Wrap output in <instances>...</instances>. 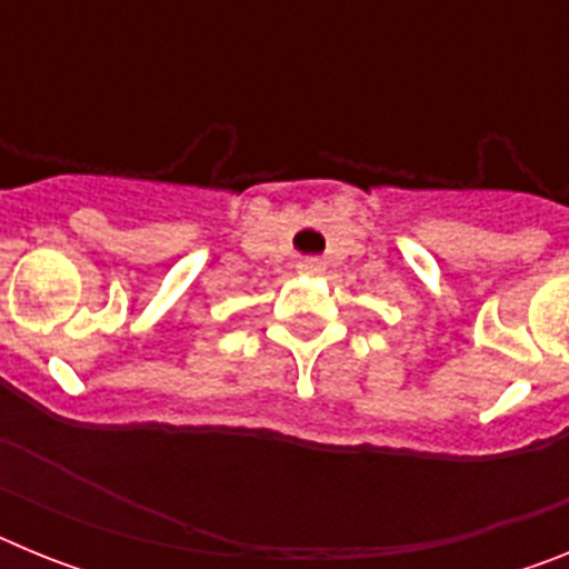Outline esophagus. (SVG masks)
<instances>
[{"label": "esophagus", "mask_w": 569, "mask_h": 569, "mask_svg": "<svg viewBox=\"0 0 569 569\" xmlns=\"http://www.w3.org/2000/svg\"><path fill=\"white\" fill-rule=\"evenodd\" d=\"M296 270H299V273H305V276H319L321 270H325V261H321V259H305V261H299V264H296Z\"/></svg>", "instance_id": "esophagus-1"}]
</instances>
